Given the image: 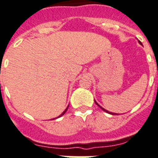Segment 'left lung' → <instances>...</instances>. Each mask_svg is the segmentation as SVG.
Wrapping results in <instances>:
<instances>
[{
    "instance_id": "1",
    "label": "left lung",
    "mask_w": 158,
    "mask_h": 158,
    "mask_svg": "<svg viewBox=\"0 0 158 158\" xmlns=\"http://www.w3.org/2000/svg\"><path fill=\"white\" fill-rule=\"evenodd\" d=\"M138 42H139V44H141V45H142V44H141V42L139 41V40H138ZM95 103L97 104V106H99V107H100V108H101V110H104V111H105V112H106V113H108V114H112V115H117V114H116V113H112V112H110V111H108V110H105V109H104V108H102V107H101V106H99V104L97 103V101H95Z\"/></svg>"
}]
</instances>
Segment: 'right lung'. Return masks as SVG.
I'll list each match as a JSON object with an SVG mask.
<instances>
[{"label": "right lung", "mask_w": 158, "mask_h": 158, "mask_svg": "<svg viewBox=\"0 0 158 158\" xmlns=\"http://www.w3.org/2000/svg\"><path fill=\"white\" fill-rule=\"evenodd\" d=\"M68 107H69V106H67V108H66V110H64V111H63V112H62V114H61V115H59V116H58V118H60V117H61V116H62V115H63V114H65V113H66V110H67Z\"/></svg>", "instance_id": "add662e5"}]
</instances>
